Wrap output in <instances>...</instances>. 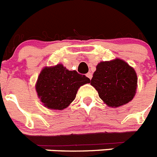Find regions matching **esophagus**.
I'll return each instance as SVG.
<instances>
[{"instance_id": "1", "label": "esophagus", "mask_w": 157, "mask_h": 157, "mask_svg": "<svg viewBox=\"0 0 157 157\" xmlns=\"http://www.w3.org/2000/svg\"><path fill=\"white\" fill-rule=\"evenodd\" d=\"M86 76L88 77V78H89L91 80V79H92V77H93V74H92L91 72H88V73L86 74Z\"/></svg>"}]
</instances>
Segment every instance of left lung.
Here are the masks:
<instances>
[{"label": "left lung", "instance_id": "obj_1", "mask_svg": "<svg viewBox=\"0 0 157 157\" xmlns=\"http://www.w3.org/2000/svg\"><path fill=\"white\" fill-rule=\"evenodd\" d=\"M91 85L108 106L117 108L133 99L137 88V76L133 68L117 58L97 64Z\"/></svg>", "mask_w": 157, "mask_h": 157}]
</instances>
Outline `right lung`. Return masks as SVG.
Listing matches in <instances>:
<instances>
[{
	"mask_svg": "<svg viewBox=\"0 0 157 157\" xmlns=\"http://www.w3.org/2000/svg\"><path fill=\"white\" fill-rule=\"evenodd\" d=\"M90 83L85 75L69 71L63 64L44 67L38 76L36 91L42 104L50 109L62 110L74 101L78 89Z\"/></svg>",
	"mask_w": 157,
	"mask_h": 157,
	"instance_id": "1",
	"label": "right lung"
}]
</instances>
